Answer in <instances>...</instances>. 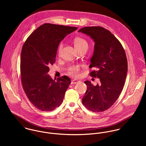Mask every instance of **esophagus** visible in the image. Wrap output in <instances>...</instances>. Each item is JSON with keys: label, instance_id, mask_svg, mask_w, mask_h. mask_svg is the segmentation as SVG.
<instances>
[{"label": "esophagus", "instance_id": "34e87169", "mask_svg": "<svg viewBox=\"0 0 146 146\" xmlns=\"http://www.w3.org/2000/svg\"><path fill=\"white\" fill-rule=\"evenodd\" d=\"M78 82H79V80H72L71 81V84H76L78 83Z\"/></svg>", "mask_w": 146, "mask_h": 146}]
</instances>
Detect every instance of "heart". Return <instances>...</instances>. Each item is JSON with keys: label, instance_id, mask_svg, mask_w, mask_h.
I'll use <instances>...</instances> for the list:
<instances>
[{"label": "heart", "instance_id": "b5f03b06", "mask_svg": "<svg viewBox=\"0 0 146 146\" xmlns=\"http://www.w3.org/2000/svg\"><path fill=\"white\" fill-rule=\"evenodd\" d=\"M74 45L75 48L77 50H80L82 49H87L88 47V43L87 41L82 38H76L74 40ZM63 46V42H60V43L58 45V53L60 54L62 50ZM80 66H71L69 67L68 70V73L76 77L79 75V72H80Z\"/></svg>", "mask_w": 146, "mask_h": 146}]
</instances>
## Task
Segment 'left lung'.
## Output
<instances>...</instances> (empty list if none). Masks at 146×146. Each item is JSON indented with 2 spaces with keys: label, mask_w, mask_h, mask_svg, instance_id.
Segmentation results:
<instances>
[{
  "label": "left lung",
  "mask_w": 146,
  "mask_h": 146,
  "mask_svg": "<svg viewBox=\"0 0 146 146\" xmlns=\"http://www.w3.org/2000/svg\"><path fill=\"white\" fill-rule=\"evenodd\" d=\"M79 32L89 35L95 42L89 68L96 70L89 75L100 80L96 86L88 80L84 82L87 90L82 103L90 111L103 112L114 104L124 86L127 72L125 50L119 40L102 27H84Z\"/></svg>",
  "instance_id": "obj_1"
}]
</instances>
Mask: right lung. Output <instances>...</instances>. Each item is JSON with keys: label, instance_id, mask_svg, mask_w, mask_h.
<instances>
[{"label": "right lung", "instance_id": "1", "mask_svg": "<svg viewBox=\"0 0 146 146\" xmlns=\"http://www.w3.org/2000/svg\"><path fill=\"white\" fill-rule=\"evenodd\" d=\"M77 29L75 27L44 23L23 45L20 62L22 85L29 101L39 110L51 111L62 103L71 80L67 76L53 80L48 72L49 67L56 62L60 42Z\"/></svg>", "mask_w": 146, "mask_h": 146}]
</instances>
